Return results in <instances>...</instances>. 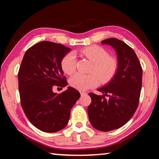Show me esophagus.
<instances>
[{"label":"esophagus","mask_w":159,"mask_h":159,"mask_svg":"<svg viewBox=\"0 0 159 159\" xmlns=\"http://www.w3.org/2000/svg\"><path fill=\"white\" fill-rule=\"evenodd\" d=\"M80 95H81V96L85 95H86V94H87L85 92H82V91H80Z\"/></svg>","instance_id":"1"}]
</instances>
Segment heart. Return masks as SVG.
Instances as JSON below:
<instances>
[{
  "label": "heart",
  "mask_w": 159,
  "mask_h": 159,
  "mask_svg": "<svg viewBox=\"0 0 159 159\" xmlns=\"http://www.w3.org/2000/svg\"><path fill=\"white\" fill-rule=\"evenodd\" d=\"M80 55L93 62L90 74L77 73L70 79V84L76 89L85 91L95 87L100 80L102 83L109 81L116 73L118 61L110 57L107 51L98 45H93L80 50ZM63 71L67 74H71L76 70V57L74 53L69 52L64 56L61 61ZM96 74H95L94 73Z\"/></svg>",
  "instance_id": "b5f03b06"
}]
</instances>
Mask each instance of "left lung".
<instances>
[{"label":"left lung","mask_w":159,"mask_h":159,"mask_svg":"<svg viewBox=\"0 0 159 159\" xmlns=\"http://www.w3.org/2000/svg\"><path fill=\"white\" fill-rule=\"evenodd\" d=\"M101 43L111 45L116 50L118 69L110 82L98 89L103 95L89 94L92 102L88 114L94 128L108 132L124 125L135 112L142 88V69L134 51L123 41L110 38Z\"/></svg>","instance_id":"1"}]
</instances>
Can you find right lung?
<instances>
[{
	"label": "right lung",
	"mask_w": 159,
	"mask_h": 159,
	"mask_svg": "<svg viewBox=\"0 0 159 159\" xmlns=\"http://www.w3.org/2000/svg\"><path fill=\"white\" fill-rule=\"evenodd\" d=\"M70 50L56 43H38L26 51L19 70L21 107L29 121L45 133L66 127L71 109L80 97L71 87L60 94L52 91L54 86L67 85L61 61Z\"/></svg>",
	"instance_id": "obj_1"
}]
</instances>
